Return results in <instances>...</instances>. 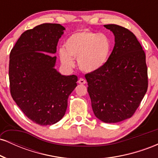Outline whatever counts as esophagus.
I'll return each mask as SVG.
<instances>
[{"label": "esophagus", "mask_w": 158, "mask_h": 158, "mask_svg": "<svg viewBox=\"0 0 158 158\" xmlns=\"http://www.w3.org/2000/svg\"><path fill=\"white\" fill-rule=\"evenodd\" d=\"M78 82L81 85H85V83H86V80L84 79H82V78H80V79H79V81H78Z\"/></svg>", "instance_id": "1"}]
</instances>
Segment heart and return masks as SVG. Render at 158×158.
<instances>
[{"label":"heart","instance_id":"heart-1","mask_svg":"<svg viewBox=\"0 0 158 158\" xmlns=\"http://www.w3.org/2000/svg\"><path fill=\"white\" fill-rule=\"evenodd\" d=\"M113 41L106 34L81 30L70 35L60 48V61L66 68L74 67L77 59L79 68L87 73L101 70L107 64L113 50Z\"/></svg>","mask_w":158,"mask_h":158}]
</instances>
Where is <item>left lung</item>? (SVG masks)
<instances>
[{"instance_id": "8db88e82", "label": "left lung", "mask_w": 158, "mask_h": 158, "mask_svg": "<svg viewBox=\"0 0 158 158\" xmlns=\"http://www.w3.org/2000/svg\"><path fill=\"white\" fill-rule=\"evenodd\" d=\"M114 35L110 59L101 70L85 75L96 117L107 123L132 117L148 88L146 55L136 36L116 24L104 25Z\"/></svg>"}]
</instances>
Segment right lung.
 Returning a JSON list of instances; mask_svg holds the SVG:
<instances>
[{"mask_svg": "<svg viewBox=\"0 0 158 158\" xmlns=\"http://www.w3.org/2000/svg\"><path fill=\"white\" fill-rule=\"evenodd\" d=\"M65 28L42 23L21 34L10 55L9 78L12 99L36 124H55L64 117L68 99L77 86L76 75L55 68L58 41Z\"/></svg>", "mask_w": 158, "mask_h": 158, "instance_id": "obj_1", "label": "right lung"}]
</instances>
